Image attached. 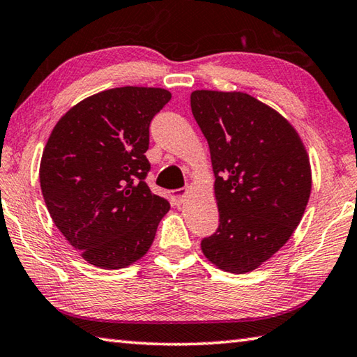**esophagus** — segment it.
Segmentation results:
<instances>
[{"instance_id": "1", "label": "esophagus", "mask_w": 357, "mask_h": 357, "mask_svg": "<svg viewBox=\"0 0 357 357\" xmlns=\"http://www.w3.org/2000/svg\"><path fill=\"white\" fill-rule=\"evenodd\" d=\"M188 192H190V188H182V190H175V191H172L171 199H172L174 205H182V204L185 202L186 196H188Z\"/></svg>"}]
</instances>
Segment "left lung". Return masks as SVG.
I'll return each instance as SVG.
<instances>
[{"label": "left lung", "mask_w": 357, "mask_h": 357, "mask_svg": "<svg viewBox=\"0 0 357 357\" xmlns=\"http://www.w3.org/2000/svg\"><path fill=\"white\" fill-rule=\"evenodd\" d=\"M191 111L208 142L220 210L202 252L222 271L251 273L303 220L312 190L307 150L282 114L246 92L195 91Z\"/></svg>", "instance_id": "obj_1"}]
</instances>
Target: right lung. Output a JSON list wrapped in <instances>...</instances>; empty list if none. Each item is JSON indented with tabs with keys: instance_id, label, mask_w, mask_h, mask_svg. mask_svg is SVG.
Returning a JSON list of instances; mask_svg holds the SVG:
<instances>
[{
	"instance_id": "1",
	"label": "right lung",
	"mask_w": 357,
	"mask_h": 357,
	"mask_svg": "<svg viewBox=\"0 0 357 357\" xmlns=\"http://www.w3.org/2000/svg\"><path fill=\"white\" fill-rule=\"evenodd\" d=\"M171 97L161 87H114L81 100L54 125L40 160L42 195L87 264L121 270L152 246L171 205L144 182V153L150 121Z\"/></svg>"
}]
</instances>
